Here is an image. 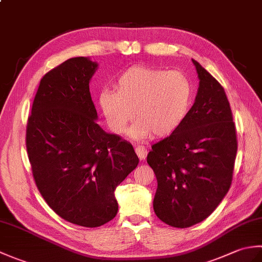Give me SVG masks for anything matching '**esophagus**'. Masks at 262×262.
Segmentation results:
<instances>
[{
  "label": "esophagus",
  "mask_w": 262,
  "mask_h": 262,
  "mask_svg": "<svg viewBox=\"0 0 262 262\" xmlns=\"http://www.w3.org/2000/svg\"><path fill=\"white\" fill-rule=\"evenodd\" d=\"M135 152L137 154V157L140 158V160H145L147 157V149L144 146H136Z\"/></svg>",
  "instance_id": "1"
}]
</instances>
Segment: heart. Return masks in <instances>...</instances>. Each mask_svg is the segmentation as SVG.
I'll list each match as a JSON object with an SVG mask.
<instances>
[{"label": "heart", "instance_id": "b5f03b06", "mask_svg": "<svg viewBox=\"0 0 262 262\" xmlns=\"http://www.w3.org/2000/svg\"><path fill=\"white\" fill-rule=\"evenodd\" d=\"M115 88L116 91L104 89L98 97L105 122L116 134H121L136 116L138 120L128 135L138 140L153 134L172 135L185 121L191 105V82L180 71L134 65L121 72Z\"/></svg>", "mask_w": 262, "mask_h": 262}]
</instances>
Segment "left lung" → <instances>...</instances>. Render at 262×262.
<instances>
[{"mask_svg": "<svg viewBox=\"0 0 262 262\" xmlns=\"http://www.w3.org/2000/svg\"><path fill=\"white\" fill-rule=\"evenodd\" d=\"M199 86L185 121L147 155L158 188L153 208L173 227H190L213 213L232 182L236 132L223 86L197 60Z\"/></svg>", "mask_w": 262, "mask_h": 262, "instance_id": "1", "label": "left lung"}]
</instances>
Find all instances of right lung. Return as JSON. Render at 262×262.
Returning a JSON list of instances; mask_svg holds the SVG:
<instances>
[{
    "label": "right lung",
    "mask_w": 262,
    "mask_h": 262,
    "mask_svg": "<svg viewBox=\"0 0 262 262\" xmlns=\"http://www.w3.org/2000/svg\"><path fill=\"white\" fill-rule=\"evenodd\" d=\"M98 63L65 60L42 77L27 124L38 190L63 220L98 227L117 215L115 190L140 160L132 144L97 124L90 83Z\"/></svg>",
    "instance_id": "1"
}]
</instances>
